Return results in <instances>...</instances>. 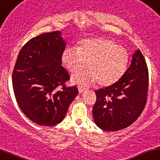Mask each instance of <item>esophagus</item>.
<instances>
[{
	"label": "esophagus",
	"instance_id": "esophagus-1",
	"mask_svg": "<svg viewBox=\"0 0 160 160\" xmlns=\"http://www.w3.org/2000/svg\"><path fill=\"white\" fill-rule=\"evenodd\" d=\"M78 92H79L80 94H81V93H83L84 91H85V88L82 87V86H79V87H78Z\"/></svg>",
	"mask_w": 160,
	"mask_h": 160
}]
</instances>
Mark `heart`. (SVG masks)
<instances>
[{
    "label": "heart",
    "instance_id": "1",
    "mask_svg": "<svg viewBox=\"0 0 160 160\" xmlns=\"http://www.w3.org/2000/svg\"><path fill=\"white\" fill-rule=\"evenodd\" d=\"M79 44V48H66L61 56L63 66L72 73L84 70L89 63L90 71L75 75L73 82L88 85L97 82L100 86L108 87L125 74L129 60L125 48L103 38L83 39Z\"/></svg>",
    "mask_w": 160,
    "mask_h": 160
}]
</instances>
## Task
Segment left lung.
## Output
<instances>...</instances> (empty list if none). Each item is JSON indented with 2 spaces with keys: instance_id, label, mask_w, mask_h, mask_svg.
Listing matches in <instances>:
<instances>
[{
  "instance_id": "obj_1",
  "label": "left lung",
  "mask_w": 160,
  "mask_h": 160,
  "mask_svg": "<svg viewBox=\"0 0 160 160\" xmlns=\"http://www.w3.org/2000/svg\"><path fill=\"white\" fill-rule=\"evenodd\" d=\"M148 83L146 61L137 50L130 66L117 82L95 91L97 101L92 112L96 125L102 130L116 132L134 122L146 104Z\"/></svg>"
}]
</instances>
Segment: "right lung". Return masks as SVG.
I'll return each mask as SVG.
<instances>
[{"label": "right lung", "instance_id": "obj_1", "mask_svg": "<svg viewBox=\"0 0 160 160\" xmlns=\"http://www.w3.org/2000/svg\"><path fill=\"white\" fill-rule=\"evenodd\" d=\"M60 31L43 33L30 39L18 55L12 72V88L19 108L35 123L52 126L62 122L78 94L61 66L66 42ZM62 86L61 90H57Z\"/></svg>", "mask_w": 160, "mask_h": 160}]
</instances>
